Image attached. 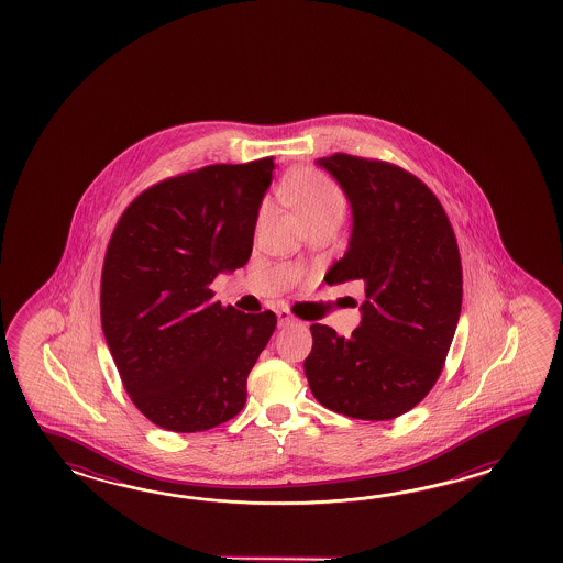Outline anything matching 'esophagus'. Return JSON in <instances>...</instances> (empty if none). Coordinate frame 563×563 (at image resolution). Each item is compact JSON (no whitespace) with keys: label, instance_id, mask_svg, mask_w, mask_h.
I'll return each mask as SVG.
<instances>
[{"label":"esophagus","instance_id":"1","mask_svg":"<svg viewBox=\"0 0 563 563\" xmlns=\"http://www.w3.org/2000/svg\"><path fill=\"white\" fill-rule=\"evenodd\" d=\"M296 322V318L291 316V311L286 310H277V323H279V328H284V325H289V323Z\"/></svg>","mask_w":563,"mask_h":563}]
</instances>
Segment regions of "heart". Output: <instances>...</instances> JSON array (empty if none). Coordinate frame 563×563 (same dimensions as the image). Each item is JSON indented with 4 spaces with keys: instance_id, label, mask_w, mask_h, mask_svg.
<instances>
[{
    "instance_id": "heart-1",
    "label": "heart",
    "mask_w": 563,
    "mask_h": 563,
    "mask_svg": "<svg viewBox=\"0 0 563 563\" xmlns=\"http://www.w3.org/2000/svg\"><path fill=\"white\" fill-rule=\"evenodd\" d=\"M279 192L306 225L344 213L346 201L340 187L313 168H298L287 175Z\"/></svg>"
}]
</instances>
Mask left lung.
<instances>
[{
  "label": "left lung",
  "mask_w": 563,
  "mask_h": 563,
  "mask_svg": "<svg viewBox=\"0 0 563 563\" xmlns=\"http://www.w3.org/2000/svg\"><path fill=\"white\" fill-rule=\"evenodd\" d=\"M316 165L352 207L346 253L323 279L364 282L366 301L350 338L310 325L306 378L338 415L396 419L431 393L455 335L463 301L455 233L434 192L405 168L344 153Z\"/></svg>",
  "instance_id": "left-lung-1"
}]
</instances>
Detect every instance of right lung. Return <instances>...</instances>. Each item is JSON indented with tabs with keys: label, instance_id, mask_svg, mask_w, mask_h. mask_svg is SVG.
<instances>
[{
	"label": "right lung",
	"instance_id": "add662e5",
	"mask_svg": "<svg viewBox=\"0 0 563 563\" xmlns=\"http://www.w3.org/2000/svg\"><path fill=\"white\" fill-rule=\"evenodd\" d=\"M274 168L265 156L161 180L108 241L102 332L134 407L161 429L207 431L245 405L276 313L223 308L211 284L247 264Z\"/></svg>",
	"mask_w": 563,
	"mask_h": 563
}]
</instances>
